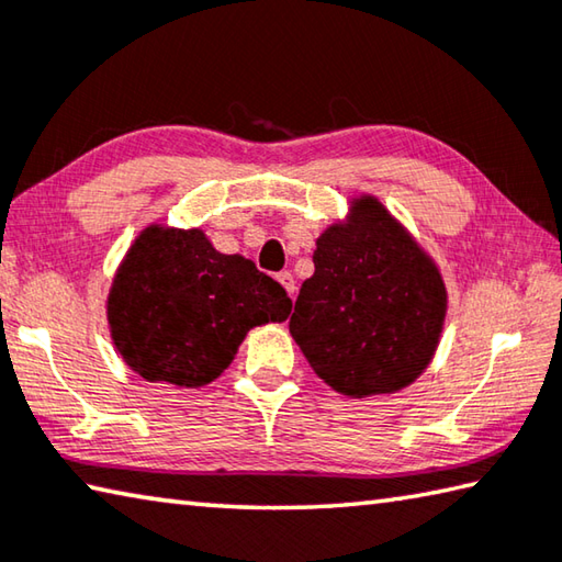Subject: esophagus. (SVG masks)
Here are the masks:
<instances>
[{
	"label": "esophagus",
	"instance_id": "34e87169",
	"mask_svg": "<svg viewBox=\"0 0 562 562\" xmlns=\"http://www.w3.org/2000/svg\"><path fill=\"white\" fill-rule=\"evenodd\" d=\"M278 282L282 284L284 290L290 292V297H294V290H297V288H294V278H292V272H290V270H282V272L278 274Z\"/></svg>",
	"mask_w": 562,
	"mask_h": 562
}]
</instances>
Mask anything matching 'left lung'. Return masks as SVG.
<instances>
[{"label": "left lung", "mask_w": 562, "mask_h": 562, "mask_svg": "<svg viewBox=\"0 0 562 562\" xmlns=\"http://www.w3.org/2000/svg\"><path fill=\"white\" fill-rule=\"evenodd\" d=\"M290 331L314 373L351 397L395 393L440 341L447 292L435 262L379 201H353L314 250Z\"/></svg>", "instance_id": "obj_1"}]
</instances>
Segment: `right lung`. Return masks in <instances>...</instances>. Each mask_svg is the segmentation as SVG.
<instances>
[{"label": "right lung", "mask_w": 562, "mask_h": 562, "mask_svg": "<svg viewBox=\"0 0 562 562\" xmlns=\"http://www.w3.org/2000/svg\"><path fill=\"white\" fill-rule=\"evenodd\" d=\"M292 300L243 255L201 231L151 226L112 280L108 322L117 351L147 381L199 387L228 369L258 324L284 322Z\"/></svg>", "instance_id": "obj_1"}]
</instances>
